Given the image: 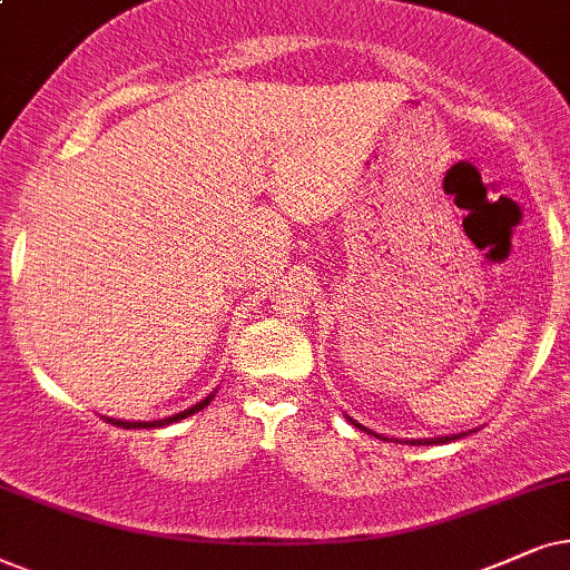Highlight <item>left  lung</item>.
I'll return each mask as SVG.
<instances>
[{"label":"left lung","mask_w":570,"mask_h":570,"mask_svg":"<svg viewBox=\"0 0 570 570\" xmlns=\"http://www.w3.org/2000/svg\"><path fill=\"white\" fill-rule=\"evenodd\" d=\"M348 422L352 424H356V428L360 430H364V432H370V435H375V438H383V435H377V432H373V430H367V428H362L360 422L356 420H352V416H346ZM469 432H474V430H469ZM466 432H456V435H443V438H414V440H404V443H412V445H430V443H451V440H459V438H464ZM389 440V438H385Z\"/></svg>","instance_id":"obj_1"}]
</instances>
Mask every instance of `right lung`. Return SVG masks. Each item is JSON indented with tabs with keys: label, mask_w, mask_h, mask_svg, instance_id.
<instances>
[{
	"label": "right lung",
	"mask_w": 570,
	"mask_h": 570,
	"mask_svg": "<svg viewBox=\"0 0 570 570\" xmlns=\"http://www.w3.org/2000/svg\"><path fill=\"white\" fill-rule=\"evenodd\" d=\"M214 396H216V391L210 393V396H206L203 401H197L195 406H189V409H185V412H179V414H171V416H166V420H154V422H127V420H109V416H106V420H109L111 424H117V428H127V430H140V428H164V424H171V422H179V420H185V416H189V414H195V412H200V409H206L210 401H214Z\"/></svg>",
	"instance_id": "add662e5"
}]
</instances>
